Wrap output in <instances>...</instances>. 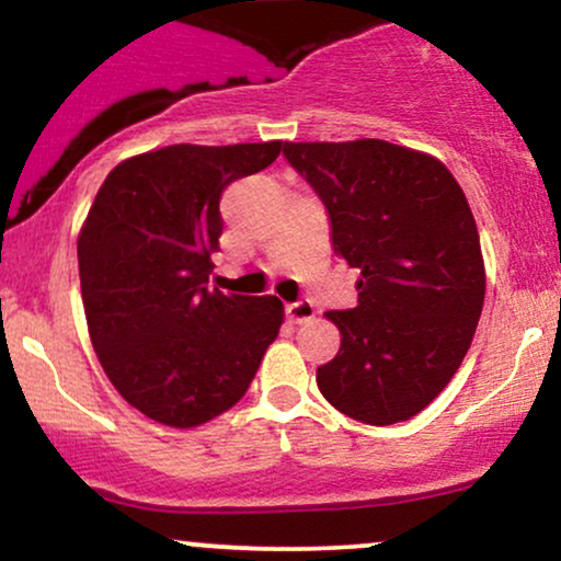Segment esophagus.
<instances>
[{"label": "esophagus", "mask_w": 561, "mask_h": 561, "mask_svg": "<svg viewBox=\"0 0 561 561\" xmlns=\"http://www.w3.org/2000/svg\"><path fill=\"white\" fill-rule=\"evenodd\" d=\"M285 313L289 321H295V324H306V321L317 317V306H313L311 300H295V302H287Z\"/></svg>", "instance_id": "34e87169"}]
</instances>
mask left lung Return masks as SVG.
<instances>
[{"instance_id": "left-lung-1", "label": "left lung", "mask_w": 561, "mask_h": 561, "mask_svg": "<svg viewBox=\"0 0 561 561\" xmlns=\"http://www.w3.org/2000/svg\"><path fill=\"white\" fill-rule=\"evenodd\" d=\"M311 184L334 253L358 268V306L330 311L340 351L321 396L351 420L396 424L437 398L465 362L485 300L472 210L440 160L382 139L285 141Z\"/></svg>"}]
</instances>
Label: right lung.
<instances>
[{
  "instance_id": "add662e5",
  "label": "right lung",
  "mask_w": 561,
  "mask_h": 561,
  "mask_svg": "<svg viewBox=\"0 0 561 561\" xmlns=\"http://www.w3.org/2000/svg\"><path fill=\"white\" fill-rule=\"evenodd\" d=\"M282 141L171 145L107 173L79 237L81 298L102 369L134 409L197 427L248 392L279 334V298L210 289L224 190Z\"/></svg>"
}]
</instances>
